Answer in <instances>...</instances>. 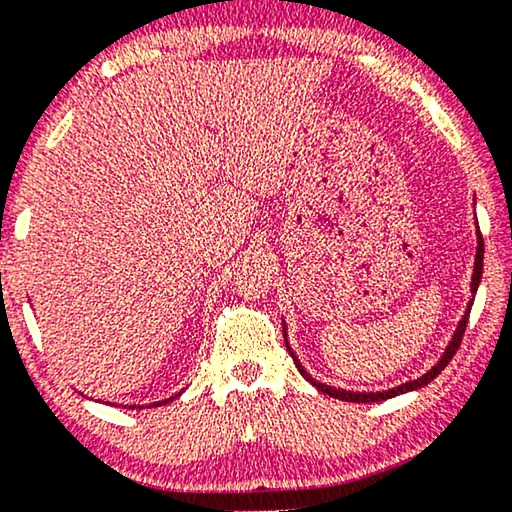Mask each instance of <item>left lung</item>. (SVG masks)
<instances>
[{"instance_id": "1", "label": "left lung", "mask_w": 512, "mask_h": 512, "mask_svg": "<svg viewBox=\"0 0 512 512\" xmlns=\"http://www.w3.org/2000/svg\"><path fill=\"white\" fill-rule=\"evenodd\" d=\"M476 234H478V246H476V259H474V276H471V294H476V292H478L480 278H483V255H485L483 236H480V232H478V230H476ZM471 305H474V299H471V301L467 303V310H464V315H462V319H460V324H457V329H455V333H453V338H451V342H448L446 352L441 354V358H439V361H437V365H432V368L427 370L423 377H418V379H414V381H407V384H400V386H395V388H388V391H377V393H361V391L356 393V391H342V388L326 386V384H322V381L312 379L310 372L305 370L303 365H301L299 356L294 354V349L289 347V342H287V324H285V319H282V333H285V347H287L289 356L294 358V365H296V370H299L301 375L305 377V381H310V384L315 386L319 393L329 395V398H335V400H345V402H379V400L395 398V395H402V393H409V391H418V388L427 386V384H430V381H432L434 377L441 375V370H444L446 365L451 363V358L455 356L457 349H460L462 335H464V329H467V322H469V312H471Z\"/></svg>"}]
</instances>
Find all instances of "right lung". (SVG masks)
Segmentation results:
<instances>
[{
  "mask_svg": "<svg viewBox=\"0 0 512 512\" xmlns=\"http://www.w3.org/2000/svg\"><path fill=\"white\" fill-rule=\"evenodd\" d=\"M179 395H181V393H177V395H172V398H167V400H160V402H154V404H156V407H160V404H165V402H170V400H174V398H179Z\"/></svg>",
  "mask_w": 512,
  "mask_h": 512,
  "instance_id": "obj_1",
  "label": "right lung"
}]
</instances>
